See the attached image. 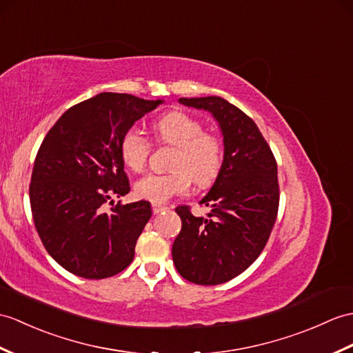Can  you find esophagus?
I'll return each mask as SVG.
<instances>
[{
    "instance_id": "obj_1",
    "label": "esophagus",
    "mask_w": 353,
    "mask_h": 353,
    "mask_svg": "<svg viewBox=\"0 0 353 353\" xmlns=\"http://www.w3.org/2000/svg\"><path fill=\"white\" fill-rule=\"evenodd\" d=\"M152 210H153V214L154 215H158V214H161V212H163V210H167V208L165 206H162V204H152Z\"/></svg>"
}]
</instances>
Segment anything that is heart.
Returning a JSON list of instances; mask_svg holds the SVG:
<instances>
[{
	"mask_svg": "<svg viewBox=\"0 0 353 353\" xmlns=\"http://www.w3.org/2000/svg\"><path fill=\"white\" fill-rule=\"evenodd\" d=\"M153 134L161 144L176 145L171 159L173 171L167 174H145L134 185L137 199L154 204L185 195L191 182L209 186L223 168L224 150L221 139L203 130L201 121L182 111L163 114L153 123ZM152 143L137 128L128 129L120 141V157L125 165L139 173L150 157Z\"/></svg>",
	"mask_w": 353,
	"mask_h": 353,
	"instance_id": "obj_1",
	"label": "heart"
}]
</instances>
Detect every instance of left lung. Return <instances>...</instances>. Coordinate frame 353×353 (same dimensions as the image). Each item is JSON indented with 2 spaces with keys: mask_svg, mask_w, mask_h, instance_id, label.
<instances>
[{
  "mask_svg": "<svg viewBox=\"0 0 353 353\" xmlns=\"http://www.w3.org/2000/svg\"><path fill=\"white\" fill-rule=\"evenodd\" d=\"M180 103L212 112L224 137L223 168L200 201L212 210L194 216L176 208L182 230L173 243V261L185 280L216 285L242 274L272 232L278 204L276 161L256 123L223 97H180Z\"/></svg>",
  "mask_w": 353,
  "mask_h": 353,
  "instance_id": "obj_1",
  "label": "left lung"
}]
</instances>
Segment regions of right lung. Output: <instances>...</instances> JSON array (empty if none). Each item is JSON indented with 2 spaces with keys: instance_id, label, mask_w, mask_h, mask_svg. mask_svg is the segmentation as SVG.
I'll use <instances>...</instances> for the list:
<instances>
[{
  "instance_id": "right-lung-1",
  "label": "right lung",
  "mask_w": 353,
  "mask_h": 353,
  "mask_svg": "<svg viewBox=\"0 0 353 353\" xmlns=\"http://www.w3.org/2000/svg\"><path fill=\"white\" fill-rule=\"evenodd\" d=\"M161 103L96 94L65 111L40 144L30 183L32 221L49 256L73 275L102 280L134 260L150 203H117L110 214L103 204L130 191L121 137Z\"/></svg>"
}]
</instances>
